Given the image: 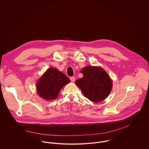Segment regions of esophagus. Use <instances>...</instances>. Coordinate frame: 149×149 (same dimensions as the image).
Instances as JSON below:
<instances>
[{
    "instance_id": "34e87169",
    "label": "esophagus",
    "mask_w": 149,
    "mask_h": 149,
    "mask_svg": "<svg viewBox=\"0 0 149 149\" xmlns=\"http://www.w3.org/2000/svg\"><path fill=\"white\" fill-rule=\"evenodd\" d=\"M70 80H71V82H74V81H75V78L72 77H70Z\"/></svg>"
}]
</instances>
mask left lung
I'll return each mask as SVG.
<instances>
[{"label": "left lung", "instance_id": "left-lung-1", "mask_svg": "<svg viewBox=\"0 0 149 149\" xmlns=\"http://www.w3.org/2000/svg\"><path fill=\"white\" fill-rule=\"evenodd\" d=\"M83 78L75 81L86 98L96 103L103 100L112 88V81L108 74L100 67L87 66L81 69Z\"/></svg>", "mask_w": 149, "mask_h": 149}]
</instances>
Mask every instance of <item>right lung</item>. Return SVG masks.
Here are the masks:
<instances>
[{
  "instance_id": "add662e5",
  "label": "right lung",
  "mask_w": 149,
  "mask_h": 149,
  "mask_svg": "<svg viewBox=\"0 0 149 149\" xmlns=\"http://www.w3.org/2000/svg\"><path fill=\"white\" fill-rule=\"evenodd\" d=\"M70 82L63 72L56 68H50L43 74L36 83L37 92L45 100H54L58 97L63 86Z\"/></svg>"
}]
</instances>
